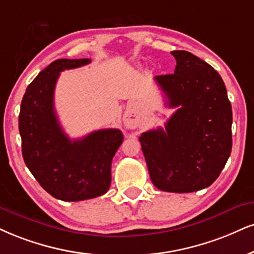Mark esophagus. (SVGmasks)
<instances>
[{
  "instance_id": "1",
  "label": "esophagus",
  "mask_w": 254,
  "mask_h": 254,
  "mask_svg": "<svg viewBox=\"0 0 254 254\" xmlns=\"http://www.w3.org/2000/svg\"><path fill=\"white\" fill-rule=\"evenodd\" d=\"M124 124H125V126H126L127 128H129V129H134V128L136 127L135 121H134L133 119H130L129 117H125Z\"/></svg>"
}]
</instances>
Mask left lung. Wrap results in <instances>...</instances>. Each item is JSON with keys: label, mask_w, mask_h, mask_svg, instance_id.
Wrapping results in <instances>:
<instances>
[{"label": "left lung", "mask_w": 254, "mask_h": 254, "mask_svg": "<svg viewBox=\"0 0 254 254\" xmlns=\"http://www.w3.org/2000/svg\"><path fill=\"white\" fill-rule=\"evenodd\" d=\"M174 74L158 75L166 105L177 108L161 127L139 137L149 177L165 192L190 193L211 186L232 149V107L213 67L186 51L171 53Z\"/></svg>", "instance_id": "left-lung-1"}]
</instances>
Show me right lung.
<instances>
[{
    "mask_svg": "<svg viewBox=\"0 0 254 254\" xmlns=\"http://www.w3.org/2000/svg\"><path fill=\"white\" fill-rule=\"evenodd\" d=\"M89 62V59L52 62L28 86L21 102L18 129L23 160L41 187L64 201L93 199L107 192L113 156L124 141L117 128L70 140L58 120L54 90L60 73Z\"/></svg>",
    "mask_w": 254,
    "mask_h": 254,
    "instance_id": "obj_1",
    "label": "right lung"
}]
</instances>
